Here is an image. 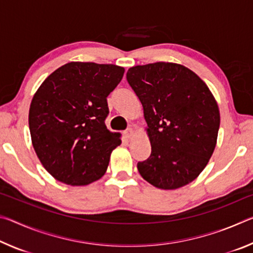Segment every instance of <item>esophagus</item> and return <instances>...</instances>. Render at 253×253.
Segmentation results:
<instances>
[{
  "label": "esophagus",
  "mask_w": 253,
  "mask_h": 253,
  "mask_svg": "<svg viewBox=\"0 0 253 253\" xmlns=\"http://www.w3.org/2000/svg\"><path fill=\"white\" fill-rule=\"evenodd\" d=\"M124 135H125L127 138H131V137L134 136V129H132V128H128V129L124 131Z\"/></svg>",
  "instance_id": "obj_1"
}]
</instances>
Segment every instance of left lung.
<instances>
[{
    "mask_svg": "<svg viewBox=\"0 0 253 253\" xmlns=\"http://www.w3.org/2000/svg\"><path fill=\"white\" fill-rule=\"evenodd\" d=\"M127 81L142 102L152 153L137 164L161 190H176L199 176L214 152L220 110L207 84L173 62L131 67Z\"/></svg>",
    "mask_w": 253,
    "mask_h": 253,
    "instance_id": "obj_1",
    "label": "left lung"
}]
</instances>
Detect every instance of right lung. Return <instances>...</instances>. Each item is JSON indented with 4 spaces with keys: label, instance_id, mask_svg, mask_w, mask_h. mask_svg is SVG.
I'll list each match as a JSON object with an SVG mask.
<instances>
[{
    "label": "right lung",
    "instance_id": "add662e5",
    "mask_svg": "<svg viewBox=\"0 0 253 253\" xmlns=\"http://www.w3.org/2000/svg\"><path fill=\"white\" fill-rule=\"evenodd\" d=\"M124 72L116 65L72 61L34 93L29 110L32 145L57 181L88 185L106 173L111 152L122 144L121 134L106 127L107 97Z\"/></svg>",
    "mask_w": 253,
    "mask_h": 253
}]
</instances>
